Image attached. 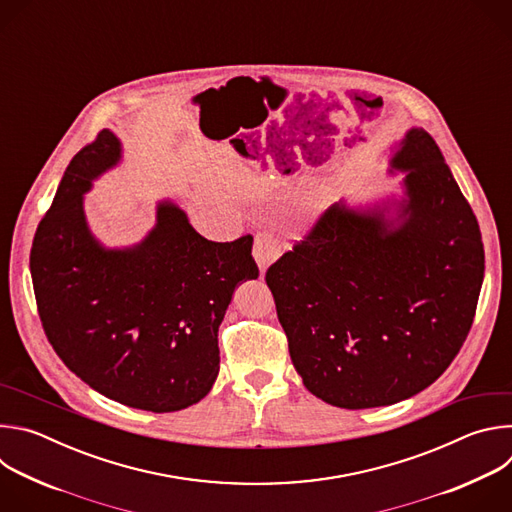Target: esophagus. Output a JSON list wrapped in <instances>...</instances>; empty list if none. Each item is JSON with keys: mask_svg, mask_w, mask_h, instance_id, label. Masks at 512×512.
<instances>
[{"mask_svg": "<svg viewBox=\"0 0 512 512\" xmlns=\"http://www.w3.org/2000/svg\"><path fill=\"white\" fill-rule=\"evenodd\" d=\"M281 255V247L279 243L275 241V237L271 233H259L255 237V243H253V257L259 265V271L261 275L267 271V267L277 261Z\"/></svg>", "mask_w": 512, "mask_h": 512, "instance_id": "34e87169", "label": "esophagus"}]
</instances>
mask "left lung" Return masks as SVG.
Masks as SVG:
<instances>
[{"mask_svg": "<svg viewBox=\"0 0 512 512\" xmlns=\"http://www.w3.org/2000/svg\"><path fill=\"white\" fill-rule=\"evenodd\" d=\"M403 198L330 206L265 273L306 389L342 409L409 399L460 352L484 279L476 216L440 148L405 133Z\"/></svg>", "mask_w": 512, "mask_h": 512, "instance_id": "8db88e82", "label": "left lung"}]
</instances>
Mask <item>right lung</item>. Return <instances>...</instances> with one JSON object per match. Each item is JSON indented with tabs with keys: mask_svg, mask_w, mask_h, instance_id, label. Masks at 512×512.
Masks as SVG:
<instances>
[{
	"mask_svg": "<svg viewBox=\"0 0 512 512\" xmlns=\"http://www.w3.org/2000/svg\"><path fill=\"white\" fill-rule=\"evenodd\" d=\"M119 160L121 141L103 129L68 164L32 243L38 314L56 354L91 389L133 409L180 411L216 381L218 326L235 287L259 275L253 237L208 241L162 200L141 243L103 247L85 194Z\"/></svg>",
	"mask_w": 512,
	"mask_h": 512,
	"instance_id": "add662e5",
	"label": "right lung"
}]
</instances>
